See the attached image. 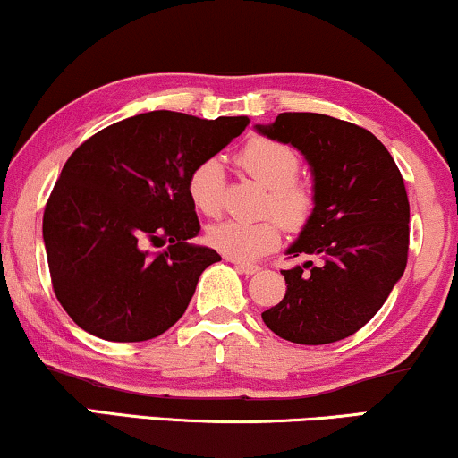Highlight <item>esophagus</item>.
I'll return each mask as SVG.
<instances>
[{"mask_svg": "<svg viewBox=\"0 0 458 458\" xmlns=\"http://www.w3.org/2000/svg\"><path fill=\"white\" fill-rule=\"evenodd\" d=\"M233 265H235L237 271L246 273V276H254V273L260 271L259 265H254V263H243V260H233Z\"/></svg>", "mask_w": 458, "mask_h": 458, "instance_id": "1", "label": "esophagus"}]
</instances>
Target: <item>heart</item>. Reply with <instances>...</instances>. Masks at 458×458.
Wrapping results in <instances>:
<instances>
[{
	"label": "heart",
	"mask_w": 458,
	"mask_h": 458,
	"mask_svg": "<svg viewBox=\"0 0 458 458\" xmlns=\"http://www.w3.org/2000/svg\"><path fill=\"white\" fill-rule=\"evenodd\" d=\"M235 162L252 181L267 189L265 215L260 221H223L208 229V243L225 257L250 260L273 250L282 240V224L288 229L301 227L311 215L313 193L299 181L301 159L293 147L280 140L250 139L237 151ZM187 191L201 215L218 216L223 208L225 168L218 157H206L189 174Z\"/></svg>",
	"instance_id": "heart-1"
}]
</instances>
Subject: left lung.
Returning <instances> with one entry per match:
<instances>
[{
	"mask_svg": "<svg viewBox=\"0 0 458 458\" xmlns=\"http://www.w3.org/2000/svg\"><path fill=\"white\" fill-rule=\"evenodd\" d=\"M257 130L296 147L316 182L311 216L288 248L290 259L309 260L282 271L286 296L263 322L299 345L352 336L406 269L411 204L400 170L372 132L322 113H280Z\"/></svg>",
	"mask_w": 458,
	"mask_h": 458,
	"instance_id": "obj_1",
	"label": "left lung"
}]
</instances>
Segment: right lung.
<instances>
[{
	"instance_id": "obj_1",
	"label": "right lung",
	"mask_w": 458,
	"mask_h": 458,
	"mask_svg": "<svg viewBox=\"0 0 458 458\" xmlns=\"http://www.w3.org/2000/svg\"><path fill=\"white\" fill-rule=\"evenodd\" d=\"M248 123L151 111L106 126L71 153L47 198L44 243L56 299L80 328L139 343L181 319L201 271L221 260L187 242L199 233L189 174ZM164 242V253L146 250Z\"/></svg>"
}]
</instances>
